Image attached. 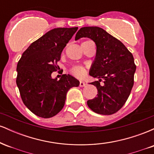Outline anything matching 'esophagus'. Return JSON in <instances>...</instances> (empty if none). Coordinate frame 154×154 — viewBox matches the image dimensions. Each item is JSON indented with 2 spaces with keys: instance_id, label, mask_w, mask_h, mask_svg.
<instances>
[{
  "instance_id": "obj_1",
  "label": "esophagus",
  "mask_w": 154,
  "mask_h": 154,
  "mask_svg": "<svg viewBox=\"0 0 154 154\" xmlns=\"http://www.w3.org/2000/svg\"><path fill=\"white\" fill-rule=\"evenodd\" d=\"M85 85V83L83 82V81H80V82H79V86H80V87H84Z\"/></svg>"
}]
</instances>
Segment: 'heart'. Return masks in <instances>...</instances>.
Here are the masks:
<instances>
[{
    "label": "heart",
    "instance_id": "b5f03b06",
    "mask_svg": "<svg viewBox=\"0 0 154 154\" xmlns=\"http://www.w3.org/2000/svg\"><path fill=\"white\" fill-rule=\"evenodd\" d=\"M83 43H85V42H83ZM71 72L74 75L77 76V77H81V76H82L85 73V69L84 67L82 66H75L72 67Z\"/></svg>",
    "mask_w": 154,
    "mask_h": 154
}]
</instances>
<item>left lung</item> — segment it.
<instances>
[{"mask_svg":"<svg viewBox=\"0 0 154 154\" xmlns=\"http://www.w3.org/2000/svg\"><path fill=\"white\" fill-rule=\"evenodd\" d=\"M81 38L91 39L96 45L89 75L98 79L90 83L96 86L98 94L88 100V106L97 114L111 115L123 106L133 87L136 70L133 56L120 40L98 26L82 27L75 40ZM102 80L104 83L100 84Z\"/></svg>","mask_w":154,"mask_h":154,"instance_id":"1","label":"left lung"}]
</instances>
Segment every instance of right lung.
<instances>
[{"label": "right lung", "instance_id": "1", "mask_svg": "<svg viewBox=\"0 0 154 154\" xmlns=\"http://www.w3.org/2000/svg\"><path fill=\"white\" fill-rule=\"evenodd\" d=\"M77 29L48 31L28 47L17 63V85L23 103L40 117L56 115L64 106L69 90L79 86V80L70 75H62L59 80L51 77L63 49Z\"/></svg>", "mask_w": 154, "mask_h": 154}]
</instances>
